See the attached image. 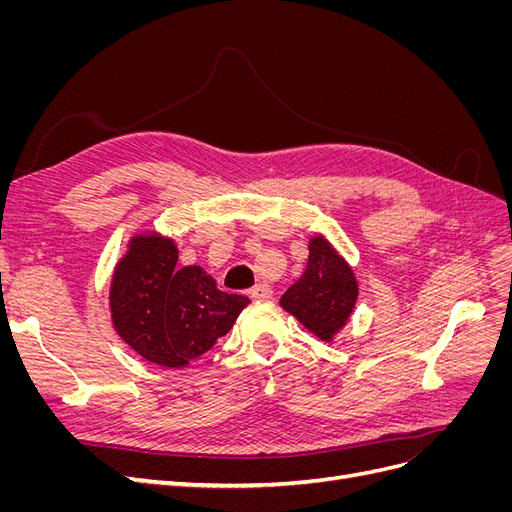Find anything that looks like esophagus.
<instances>
[{
  "mask_svg": "<svg viewBox=\"0 0 512 512\" xmlns=\"http://www.w3.org/2000/svg\"><path fill=\"white\" fill-rule=\"evenodd\" d=\"M250 297H252V299L269 301V299H273V290H271V286H269V284L260 282V284H256L254 288H250Z\"/></svg>",
  "mask_w": 512,
  "mask_h": 512,
  "instance_id": "esophagus-1",
  "label": "esophagus"
}]
</instances>
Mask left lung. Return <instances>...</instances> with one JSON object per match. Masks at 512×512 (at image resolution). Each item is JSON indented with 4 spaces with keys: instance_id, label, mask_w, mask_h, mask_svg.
I'll return each mask as SVG.
<instances>
[{
    "instance_id": "8db88e82",
    "label": "left lung",
    "mask_w": 512,
    "mask_h": 512,
    "mask_svg": "<svg viewBox=\"0 0 512 512\" xmlns=\"http://www.w3.org/2000/svg\"><path fill=\"white\" fill-rule=\"evenodd\" d=\"M356 280L348 262L322 237L309 243L307 267L280 305L324 342L344 327L356 303Z\"/></svg>"
}]
</instances>
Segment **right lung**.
Masks as SVG:
<instances>
[{
  "label": "right lung",
  "instance_id": "add662e5",
  "mask_svg": "<svg viewBox=\"0 0 512 512\" xmlns=\"http://www.w3.org/2000/svg\"><path fill=\"white\" fill-rule=\"evenodd\" d=\"M173 241L134 237L117 265L111 312L117 333L143 359L183 367L224 337L250 299L222 292L200 267L177 269Z\"/></svg>",
  "mask_w": 512,
  "mask_h": 512
}]
</instances>
